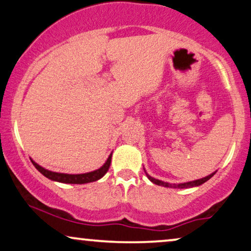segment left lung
<instances>
[{
    "label": "left lung",
    "instance_id": "obj_1",
    "mask_svg": "<svg viewBox=\"0 0 251 251\" xmlns=\"http://www.w3.org/2000/svg\"><path fill=\"white\" fill-rule=\"evenodd\" d=\"M144 172H146V171H144ZM146 174H147V173H146ZM214 175H215V173H213V174H210V175L206 176V177H203V178L197 179V181H192V182H186V183H182V184H169V183H166V182L159 181V179H156V178L151 177L150 175H148V174H147L148 178H149L150 181L152 182V183H154V184H157V185H160V186H165V188H174V189H176V188H179V189H184V188H192V186H199V185H201V184H203L204 182H207L208 179H209V178L213 177Z\"/></svg>",
    "mask_w": 251,
    "mask_h": 251
}]
</instances>
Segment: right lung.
Here are the masks:
<instances>
[{
  "instance_id": "right-lung-1",
  "label": "right lung",
  "mask_w": 251,
  "mask_h": 251,
  "mask_svg": "<svg viewBox=\"0 0 251 251\" xmlns=\"http://www.w3.org/2000/svg\"><path fill=\"white\" fill-rule=\"evenodd\" d=\"M33 165L35 166V168L37 169L38 172L42 173L45 177L52 179V181H56V182H61V183H69V184H84V183H90V182H94L100 179L102 176H103L105 173L108 172L109 167H110L111 164V154L109 156L108 160L105 161V164L102 166L101 168H99L98 171L91 172V173H85V174H63V173H55V172H51L48 171L43 167H41L40 165H37L36 162L31 160Z\"/></svg>"
}]
</instances>
